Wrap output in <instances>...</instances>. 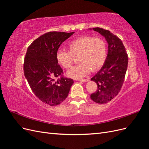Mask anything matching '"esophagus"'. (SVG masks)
<instances>
[{"label": "esophagus", "mask_w": 149, "mask_h": 149, "mask_svg": "<svg viewBox=\"0 0 149 149\" xmlns=\"http://www.w3.org/2000/svg\"><path fill=\"white\" fill-rule=\"evenodd\" d=\"M79 81H81V82H83V83H85V82H87V81H89V79H79Z\"/></svg>", "instance_id": "34e87169"}]
</instances>
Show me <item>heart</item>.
<instances>
[{"label": "heart", "mask_w": 149, "mask_h": 149, "mask_svg": "<svg viewBox=\"0 0 149 149\" xmlns=\"http://www.w3.org/2000/svg\"><path fill=\"white\" fill-rule=\"evenodd\" d=\"M69 51L59 49L56 54L58 63L65 69L73 64L74 57L79 58L80 63L67 71L66 74L73 79H81L89 74L91 70L96 71L104 65L107 57V47L99 37L83 35L68 45Z\"/></svg>", "instance_id": "b5f03b06"}]
</instances>
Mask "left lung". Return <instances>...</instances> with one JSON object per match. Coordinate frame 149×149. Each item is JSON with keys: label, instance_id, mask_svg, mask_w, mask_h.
<instances>
[{"label": "left lung", "instance_id": "obj_1", "mask_svg": "<svg viewBox=\"0 0 149 149\" xmlns=\"http://www.w3.org/2000/svg\"><path fill=\"white\" fill-rule=\"evenodd\" d=\"M105 37L108 43V53L104 64L91 80L97 89L91 94V100L105 104L118 95L123 86L128 65V55L121 40L110 31L100 27L93 28Z\"/></svg>", "mask_w": 149, "mask_h": 149}]
</instances>
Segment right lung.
Masks as SVG:
<instances>
[{
  "label": "right lung",
  "mask_w": 149,
  "mask_h": 149,
  "mask_svg": "<svg viewBox=\"0 0 149 149\" xmlns=\"http://www.w3.org/2000/svg\"><path fill=\"white\" fill-rule=\"evenodd\" d=\"M74 33H46L35 40L26 50L24 75L35 95L49 106H57L63 101L73 84V79L63 75L56 54L61 44Z\"/></svg>",
  "instance_id": "add662e5"
}]
</instances>
